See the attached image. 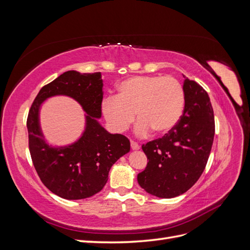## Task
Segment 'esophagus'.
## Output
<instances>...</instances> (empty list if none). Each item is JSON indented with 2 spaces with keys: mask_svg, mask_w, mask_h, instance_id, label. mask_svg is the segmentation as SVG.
Instances as JSON below:
<instances>
[{
  "mask_svg": "<svg viewBox=\"0 0 250 250\" xmlns=\"http://www.w3.org/2000/svg\"><path fill=\"white\" fill-rule=\"evenodd\" d=\"M130 146H131V149H132V150H139V149H140V145H139V144L133 142V141L130 142Z\"/></svg>",
  "mask_w": 250,
  "mask_h": 250,
  "instance_id": "1",
  "label": "esophagus"
}]
</instances>
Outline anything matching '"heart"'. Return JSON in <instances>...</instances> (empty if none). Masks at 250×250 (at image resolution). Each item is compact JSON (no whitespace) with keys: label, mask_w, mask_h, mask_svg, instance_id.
<instances>
[{"label":"heart","mask_w":250,"mask_h":250,"mask_svg":"<svg viewBox=\"0 0 250 250\" xmlns=\"http://www.w3.org/2000/svg\"><path fill=\"white\" fill-rule=\"evenodd\" d=\"M185 108L183 84L172 76H137L126 79L118 86L117 97L102 102V113L112 130L123 132L135 117L139 137L155 130L170 132L178 124Z\"/></svg>","instance_id":"b5f03b06"}]
</instances>
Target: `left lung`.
I'll return each instance as SVG.
<instances>
[{
  "instance_id": "obj_1",
  "label": "left lung",
  "mask_w": 250,
  "mask_h": 250,
  "mask_svg": "<svg viewBox=\"0 0 250 250\" xmlns=\"http://www.w3.org/2000/svg\"><path fill=\"white\" fill-rule=\"evenodd\" d=\"M183 87L185 109L178 124L163 138L142 146L148 164L138 174V183L160 198L176 197L196 184L214 141L215 118L208 93L187 77Z\"/></svg>"
}]
</instances>
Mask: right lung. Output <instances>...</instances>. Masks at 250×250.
<instances>
[{"label": "right lung", "mask_w": 250, "mask_h": 250, "mask_svg": "<svg viewBox=\"0 0 250 250\" xmlns=\"http://www.w3.org/2000/svg\"><path fill=\"white\" fill-rule=\"evenodd\" d=\"M67 95L87 112L86 129L69 146L52 147L44 141L39 125V109L50 96ZM103 80L101 73L67 71L44 85L28 113L29 150L42 184L59 197L77 200L100 192L107 183L111 166L130 151L123 134H111L98 122L101 118Z\"/></svg>", "instance_id": "1"}]
</instances>
